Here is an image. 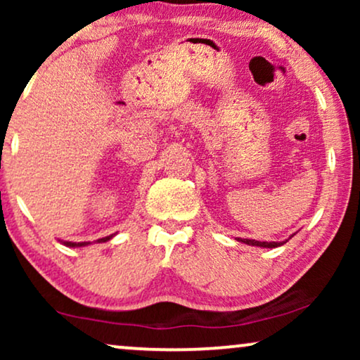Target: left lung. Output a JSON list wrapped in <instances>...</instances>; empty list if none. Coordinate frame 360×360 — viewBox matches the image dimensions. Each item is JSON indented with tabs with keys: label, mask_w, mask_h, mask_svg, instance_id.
Returning <instances> with one entry per match:
<instances>
[{
	"label": "left lung",
	"mask_w": 360,
	"mask_h": 360,
	"mask_svg": "<svg viewBox=\"0 0 360 360\" xmlns=\"http://www.w3.org/2000/svg\"><path fill=\"white\" fill-rule=\"evenodd\" d=\"M297 234V233H295ZM295 234H292L290 236V238L287 239V240H282V243H262V240H254V239H243V238H236V240H239V243H244V244H248V245H257V248H267V249H272V248H278V245H283L285 243H288L290 239L293 238Z\"/></svg>",
	"instance_id": "left-lung-1"
}]
</instances>
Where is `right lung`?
Segmentation results:
<instances>
[{
	"mask_svg": "<svg viewBox=\"0 0 360 360\" xmlns=\"http://www.w3.org/2000/svg\"><path fill=\"white\" fill-rule=\"evenodd\" d=\"M112 236H116V233L115 234H110V236H106V238H101V239H96L95 243H106V240H110ZM60 243L63 244V245H67V248H83V245H88V244H91L90 240H88V243H70V240H60Z\"/></svg>",
	"mask_w": 360,
	"mask_h": 360,
	"instance_id": "add662e5",
	"label": "right lung"
}]
</instances>
